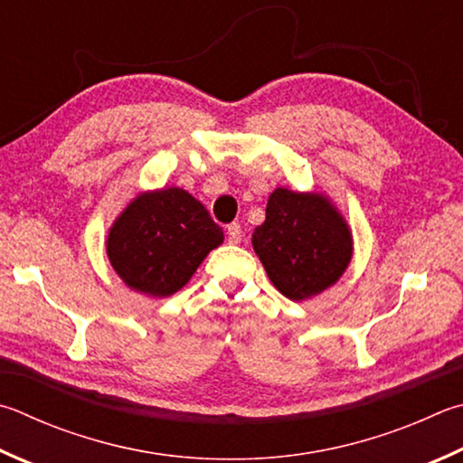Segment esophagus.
I'll use <instances>...</instances> for the list:
<instances>
[{
    "label": "esophagus",
    "mask_w": 463,
    "mask_h": 463,
    "mask_svg": "<svg viewBox=\"0 0 463 463\" xmlns=\"http://www.w3.org/2000/svg\"><path fill=\"white\" fill-rule=\"evenodd\" d=\"M226 234H229V241H231V242H239L241 237H242L241 224H239V222H232V224L226 226Z\"/></svg>",
    "instance_id": "34e87169"
}]
</instances>
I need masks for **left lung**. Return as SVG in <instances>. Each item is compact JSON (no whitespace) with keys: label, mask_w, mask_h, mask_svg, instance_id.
<instances>
[{"label":"left lung","mask_w":463,"mask_h":463,"mask_svg":"<svg viewBox=\"0 0 463 463\" xmlns=\"http://www.w3.org/2000/svg\"><path fill=\"white\" fill-rule=\"evenodd\" d=\"M253 249L269 279L291 301L312 299L346 271L354 239L350 224L322 192L275 188Z\"/></svg>","instance_id":"8db88e82"}]
</instances>
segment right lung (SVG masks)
<instances>
[{
	"label": "right lung",
	"instance_id": "add662e5",
	"mask_svg": "<svg viewBox=\"0 0 463 463\" xmlns=\"http://www.w3.org/2000/svg\"><path fill=\"white\" fill-rule=\"evenodd\" d=\"M224 232L204 204L182 188L146 190L107 232V257L129 289L149 298L174 296L196 273Z\"/></svg>",
	"mask_w": 463,
	"mask_h": 463
}]
</instances>
